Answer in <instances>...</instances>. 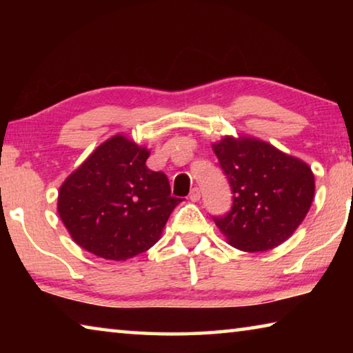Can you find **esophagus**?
I'll return each instance as SVG.
<instances>
[{
	"label": "esophagus",
	"instance_id": "esophagus-1",
	"mask_svg": "<svg viewBox=\"0 0 353 353\" xmlns=\"http://www.w3.org/2000/svg\"><path fill=\"white\" fill-rule=\"evenodd\" d=\"M201 199V190L198 187H194L190 191V201L191 202H198Z\"/></svg>",
	"mask_w": 353,
	"mask_h": 353
}]
</instances>
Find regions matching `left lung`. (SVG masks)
Listing matches in <instances>:
<instances>
[{"label":"left lung","instance_id":"left-lung-1","mask_svg":"<svg viewBox=\"0 0 353 353\" xmlns=\"http://www.w3.org/2000/svg\"><path fill=\"white\" fill-rule=\"evenodd\" d=\"M213 151L234 202L225 214L212 218L230 246L261 252L282 244L313 202L312 168L270 143L244 137H224Z\"/></svg>","mask_w":353,"mask_h":353}]
</instances>
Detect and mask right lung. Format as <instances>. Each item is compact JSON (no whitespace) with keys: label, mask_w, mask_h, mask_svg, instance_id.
<instances>
[{"label":"right lung","mask_w":353,"mask_h":353,"mask_svg":"<svg viewBox=\"0 0 353 353\" xmlns=\"http://www.w3.org/2000/svg\"><path fill=\"white\" fill-rule=\"evenodd\" d=\"M148 157L145 148L117 135L62 183L57 210L81 248L119 261L157 243L181 199L162 171L148 168Z\"/></svg>","instance_id":"obj_1"}]
</instances>
